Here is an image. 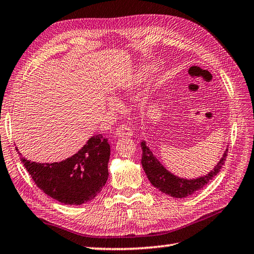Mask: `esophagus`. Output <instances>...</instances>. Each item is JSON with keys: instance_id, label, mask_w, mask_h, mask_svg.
I'll return each mask as SVG.
<instances>
[{"instance_id": "esophagus-1", "label": "esophagus", "mask_w": 254, "mask_h": 254, "mask_svg": "<svg viewBox=\"0 0 254 254\" xmlns=\"http://www.w3.org/2000/svg\"><path fill=\"white\" fill-rule=\"evenodd\" d=\"M132 134H133V132L131 130V127L126 126V124H122V126L119 127L116 130V132H114V135H116V137H119V138H120V137H130V136H132Z\"/></svg>"}]
</instances>
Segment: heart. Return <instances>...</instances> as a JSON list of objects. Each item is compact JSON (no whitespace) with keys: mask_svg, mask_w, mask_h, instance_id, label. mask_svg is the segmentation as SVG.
<instances>
[{"mask_svg":"<svg viewBox=\"0 0 254 254\" xmlns=\"http://www.w3.org/2000/svg\"><path fill=\"white\" fill-rule=\"evenodd\" d=\"M126 89H127V90H128V89H132V84L131 83L127 84V86L126 87ZM108 106L110 107L111 109H116L118 107V103L114 101V100H112V99H109V100H108Z\"/></svg>","mask_w":254,"mask_h":254,"instance_id":"b5f03b06","label":"heart"}]
</instances>
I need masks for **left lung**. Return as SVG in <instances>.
I'll return each mask as SVG.
<instances>
[{"mask_svg": "<svg viewBox=\"0 0 254 254\" xmlns=\"http://www.w3.org/2000/svg\"><path fill=\"white\" fill-rule=\"evenodd\" d=\"M141 148L143 151L141 161L142 166L148 181L158 190L175 198H185L187 196H190L193 192L201 190L203 186H206L220 172L228 154V148H226L220 161L217 163L213 170L206 174V175L192 178V180H187V178L175 176L170 171H167L162 165L161 162L157 160L156 156L153 155V152L146 145L145 141L141 142Z\"/></svg>", "mask_w": 254, "mask_h": 254, "instance_id": "left-lung-1", "label": "left lung"}]
</instances>
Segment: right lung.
Returning <instances> with one entry per match:
<instances>
[{
	"label": "right lung",
	"mask_w": 254,
	"mask_h": 254,
	"mask_svg": "<svg viewBox=\"0 0 254 254\" xmlns=\"http://www.w3.org/2000/svg\"><path fill=\"white\" fill-rule=\"evenodd\" d=\"M16 151L37 187L62 203L82 205L90 201L107 183L110 145L102 134L91 136L76 154L62 162H31L17 147Z\"/></svg>",
	"instance_id": "1"
}]
</instances>
